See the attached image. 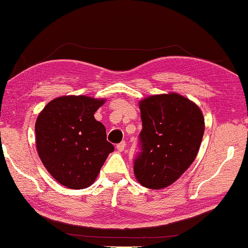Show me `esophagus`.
I'll use <instances>...</instances> for the list:
<instances>
[{
  "instance_id": "1",
  "label": "esophagus",
  "mask_w": 248,
  "mask_h": 248,
  "mask_svg": "<svg viewBox=\"0 0 248 248\" xmlns=\"http://www.w3.org/2000/svg\"><path fill=\"white\" fill-rule=\"evenodd\" d=\"M116 148H117V150L119 151V152H123L124 149H125V142H124V141H123V142L118 143Z\"/></svg>"
}]
</instances>
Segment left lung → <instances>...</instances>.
<instances>
[{"mask_svg":"<svg viewBox=\"0 0 248 248\" xmlns=\"http://www.w3.org/2000/svg\"><path fill=\"white\" fill-rule=\"evenodd\" d=\"M139 108L141 152L133 171L141 186L160 190L193 163L205 129L204 117L198 105L176 93L149 96Z\"/></svg>","mask_w":248,"mask_h":248,"instance_id":"left-lung-1","label":"left lung"}]
</instances>
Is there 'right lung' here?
I'll return each mask as SVG.
<instances>
[{"label": "right lung", "instance_id": "add662e5", "mask_svg": "<svg viewBox=\"0 0 248 248\" xmlns=\"http://www.w3.org/2000/svg\"><path fill=\"white\" fill-rule=\"evenodd\" d=\"M105 99L88 96L55 98L35 124L39 159L50 175L66 187L81 190L95 182L115 148L95 112Z\"/></svg>", "mask_w": 248, "mask_h": 248}]
</instances>
